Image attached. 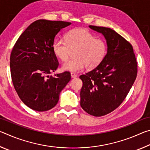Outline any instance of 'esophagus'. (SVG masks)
Segmentation results:
<instances>
[{
  "instance_id": "esophagus-1",
  "label": "esophagus",
  "mask_w": 150,
  "mask_h": 150,
  "mask_svg": "<svg viewBox=\"0 0 150 150\" xmlns=\"http://www.w3.org/2000/svg\"><path fill=\"white\" fill-rule=\"evenodd\" d=\"M71 75L72 78H76L77 77V75L75 73H71Z\"/></svg>"
}]
</instances>
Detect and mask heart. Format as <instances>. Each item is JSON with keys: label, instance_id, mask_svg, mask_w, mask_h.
Returning <instances> with one entry per match:
<instances>
[{"label": "heart", "instance_id": "obj_1", "mask_svg": "<svg viewBox=\"0 0 150 150\" xmlns=\"http://www.w3.org/2000/svg\"><path fill=\"white\" fill-rule=\"evenodd\" d=\"M55 54L65 61L75 53V59L63 63L62 69L71 72H79L88 66L93 69L102 63L108 52V45L102 39L96 38L89 30L77 28L66 34L65 40L57 39L53 45Z\"/></svg>", "mask_w": 150, "mask_h": 150}]
</instances>
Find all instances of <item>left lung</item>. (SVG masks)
Returning <instances> with one entry per match:
<instances>
[{"mask_svg":"<svg viewBox=\"0 0 150 150\" xmlns=\"http://www.w3.org/2000/svg\"><path fill=\"white\" fill-rule=\"evenodd\" d=\"M89 28L105 36L108 52L104 60L91 71L81 75L80 105L94 116L110 113L120 106L132 87L138 73L132 45L108 28Z\"/></svg>","mask_w":150,"mask_h":150,"instance_id":"obj_1","label":"left lung"}]
</instances>
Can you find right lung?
Here are the masks:
<instances>
[{"label":"right lung","mask_w":150,"mask_h":150,"mask_svg":"<svg viewBox=\"0 0 150 150\" xmlns=\"http://www.w3.org/2000/svg\"><path fill=\"white\" fill-rule=\"evenodd\" d=\"M71 24L64 21L38 20L20 35L12 48L10 66L18 95L32 110H49L57 105L59 94L71 80V73L55 75L59 66L53 45L61 29Z\"/></svg>","instance_id":"right-lung-1"}]
</instances>
